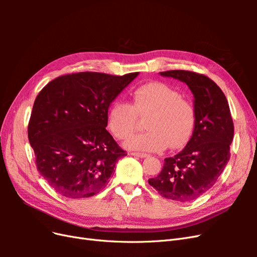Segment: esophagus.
<instances>
[{"mask_svg": "<svg viewBox=\"0 0 257 257\" xmlns=\"http://www.w3.org/2000/svg\"><path fill=\"white\" fill-rule=\"evenodd\" d=\"M131 154L136 158H147L148 157L147 153H142V152H132Z\"/></svg>", "mask_w": 257, "mask_h": 257, "instance_id": "obj_1", "label": "esophagus"}]
</instances>
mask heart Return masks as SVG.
I'll list each match as a JSON object with an SVG mask.
<instances>
[{"label":"heart","mask_w":257,"mask_h":257,"mask_svg":"<svg viewBox=\"0 0 257 257\" xmlns=\"http://www.w3.org/2000/svg\"><path fill=\"white\" fill-rule=\"evenodd\" d=\"M132 104L114 100L107 111V127L118 139L133 133L138 115L148 131L131 136L125 147L132 150L159 152L169 145L179 149L188 144L196 123L195 108L170 85L153 81L132 91Z\"/></svg>","instance_id":"b5f03b06"}]
</instances>
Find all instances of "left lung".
<instances>
[{"mask_svg": "<svg viewBox=\"0 0 257 257\" xmlns=\"http://www.w3.org/2000/svg\"><path fill=\"white\" fill-rule=\"evenodd\" d=\"M160 75L188 84L194 95L196 123L184 149L166 158L159 176L148 182L161 196L186 203L211 189L227 165L234 123L226 96L207 76L181 69Z\"/></svg>", "mask_w": 257, "mask_h": 257, "instance_id": "obj_1", "label": "left lung"}]
</instances>
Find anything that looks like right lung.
<instances>
[{"instance_id": "add662e5", "label": "right lung", "mask_w": 257, "mask_h": 257, "mask_svg": "<svg viewBox=\"0 0 257 257\" xmlns=\"http://www.w3.org/2000/svg\"><path fill=\"white\" fill-rule=\"evenodd\" d=\"M137 76L68 74L38 93L29 121V142L38 173L61 195H95L109 182L116 161L127 154L106 130L107 111Z\"/></svg>"}]
</instances>
